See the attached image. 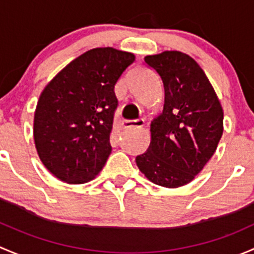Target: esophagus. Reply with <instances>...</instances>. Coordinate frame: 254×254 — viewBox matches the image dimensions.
<instances>
[{"instance_id": "1", "label": "esophagus", "mask_w": 254, "mask_h": 254, "mask_svg": "<svg viewBox=\"0 0 254 254\" xmlns=\"http://www.w3.org/2000/svg\"><path fill=\"white\" fill-rule=\"evenodd\" d=\"M122 128L128 129V128H142L144 126V121L143 120H125L122 121Z\"/></svg>"}]
</instances>
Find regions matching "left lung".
<instances>
[{"mask_svg": "<svg viewBox=\"0 0 254 254\" xmlns=\"http://www.w3.org/2000/svg\"><path fill=\"white\" fill-rule=\"evenodd\" d=\"M144 61L160 75L165 103L151 121L149 148L135 163L153 184L181 187L215 153L224 130L223 108L204 70L188 55L164 51Z\"/></svg>", "mask_w": 254, "mask_h": 254, "instance_id": "8db88e82", "label": "left lung"}]
</instances>
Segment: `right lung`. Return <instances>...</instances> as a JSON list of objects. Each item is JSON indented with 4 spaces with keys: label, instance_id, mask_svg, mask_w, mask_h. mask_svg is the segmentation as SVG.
I'll return each instance as SVG.
<instances>
[{
    "label": "right lung",
    "instance_id": "obj_1",
    "mask_svg": "<svg viewBox=\"0 0 254 254\" xmlns=\"http://www.w3.org/2000/svg\"><path fill=\"white\" fill-rule=\"evenodd\" d=\"M134 59L112 48L89 50L43 90L34 115V142L40 160L59 180L85 184L105 165L119 105L115 84Z\"/></svg>",
    "mask_w": 254,
    "mask_h": 254
}]
</instances>
